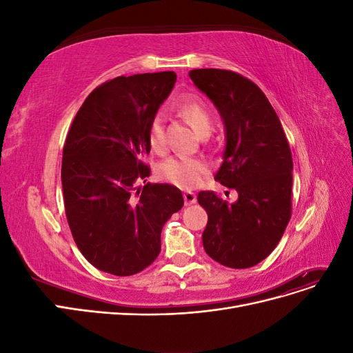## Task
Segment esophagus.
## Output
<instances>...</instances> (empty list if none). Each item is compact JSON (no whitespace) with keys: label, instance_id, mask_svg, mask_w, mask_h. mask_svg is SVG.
Masks as SVG:
<instances>
[{"label":"esophagus","instance_id":"34e87169","mask_svg":"<svg viewBox=\"0 0 353 353\" xmlns=\"http://www.w3.org/2000/svg\"><path fill=\"white\" fill-rule=\"evenodd\" d=\"M184 200H185V205L187 206L194 205V203L197 201V196H196V193H193V191H185V193H184Z\"/></svg>","mask_w":353,"mask_h":353}]
</instances>
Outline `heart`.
<instances>
[{"instance_id": "1", "label": "heart", "mask_w": 353, "mask_h": 353, "mask_svg": "<svg viewBox=\"0 0 353 353\" xmlns=\"http://www.w3.org/2000/svg\"><path fill=\"white\" fill-rule=\"evenodd\" d=\"M181 113L199 135L210 132L212 116L201 101H185L181 105ZM148 141H150L152 148L156 152H160L165 147V117L162 113H156L153 116L150 126H148ZM206 172V162H203L201 159L187 156L169 157L159 166L160 178L181 188L197 187Z\"/></svg>"}]
</instances>
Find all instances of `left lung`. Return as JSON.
Returning <instances> with one entry per match:
<instances>
[{
    "label": "left lung",
    "instance_id": "left-lung-1",
    "mask_svg": "<svg viewBox=\"0 0 353 353\" xmlns=\"http://www.w3.org/2000/svg\"><path fill=\"white\" fill-rule=\"evenodd\" d=\"M188 74L215 104L225 126L215 179L239 194L227 203L213 191H200L197 201L208 212L203 248L223 266L250 268L275 249L290 221V147L271 103L250 79L222 69H194Z\"/></svg>",
    "mask_w": 353,
    "mask_h": 353
}]
</instances>
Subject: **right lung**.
Here are the masks:
<instances>
[{
    "instance_id": "right-lung-1",
    "label": "right lung",
    "mask_w": 353,
    "mask_h": 353,
    "mask_svg": "<svg viewBox=\"0 0 353 353\" xmlns=\"http://www.w3.org/2000/svg\"><path fill=\"white\" fill-rule=\"evenodd\" d=\"M175 81V72L117 77L95 88L72 122L61 162L66 216L100 271L128 276L152 265L163 225L184 206L175 185H135L150 175L148 126Z\"/></svg>"
}]
</instances>
